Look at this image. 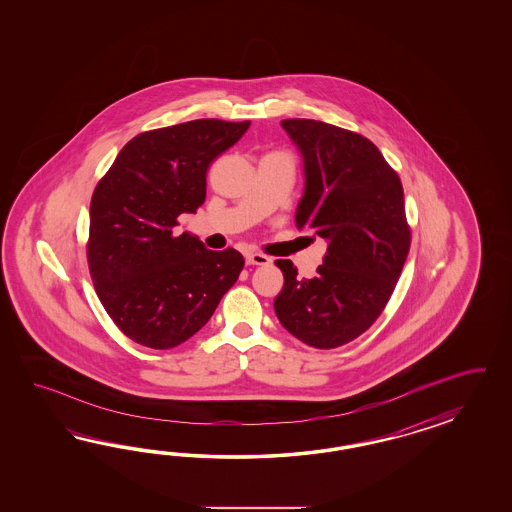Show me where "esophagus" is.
I'll return each instance as SVG.
<instances>
[{"label":"esophagus","instance_id":"1","mask_svg":"<svg viewBox=\"0 0 512 512\" xmlns=\"http://www.w3.org/2000/svg\"><path fill=\"white\" fill-rule=\"evenodd\" d=\"M246 263L255 264V266H268L272 263V259L268 255H263V253H248Z\"/></svg>","mask_w":512,"mask_h":512}]
</instances>
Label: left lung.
I'll return each mask as SVG.
<instances>
[{
	"label": "left lung",
	"instance_id": "obj_1",
	"mask_svg": "<svg viewBox=\"0 0 512 512\" xmlns=\"http://www.w3.org/2000/svg\"><path fill=\"white\" fill-rule=\"evenodd\" d=\"M304 157L306 189L296 227L325 238L315 278H298L287 259L274 300L279 323L315 349H336L383 313L411 246L402 180L372 140L306 118L283 120Z\"/></svg>",
	"mask_w": 512,
	"mask_h": 512
}]
</instances>
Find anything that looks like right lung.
Returning a JSON list of instances; mask_svg holds the SVG:
<instances>
[{
	"instance_id": "obj_1",
	"label": "right lung",
	"mask_w": 512,
	"mask_h": 512,
	"mask_svg": "<svg viewBox=\"0 0 512 512\" xmlns=\"http://www.w3.org/2000/svg\"><path fill=\"white\" fill-rule=\"evenodd\" d=\"M249 122L202 118L129 140L93 189L88 268L114 325L150 349H172L208 323L244 268L236 249L210 251L174 233L206 199V172Z\"/></svg>"
}]
</instances>
